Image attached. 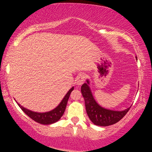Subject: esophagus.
I'll use <instances>...</instances> for the list:
<instances>
[{
    "label": "esophagus",
    "mask_w": 152,
    "mask_h": 152,
    "mask_svg": "<svg viewBox=\"0 0 152 152\" xmlns=\"http://www.w3.org/2000/svg\"><path fill=\"white\" fill-rule=\"evenodd\" d=\"M85 80H86V77H85L84 75L83 74H80L76 76V80H75V83H76V84L78 85V86H81V85H82L84 83Z\"/></svg>",
    "instance_id": "34e87169"
}]
</instances>
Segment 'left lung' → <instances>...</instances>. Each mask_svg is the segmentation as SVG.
<instances>
[{
	"instance_id": "obj_1",
	"label": "left lung",
	"mask_w": 152,
	"mask_h": 152,
	"mask_svg": "<svg viewBox=\"0 0 152 152\" xmlns=\"http://www.w3.org/2000/svg\"><path fill=\"white\" fill-rule=\"evenodd\" d=\"M87 83H84L81 86V94L85 101L86 113L88 117L94 124L101 126H107L114 124L119 121L130 108L124 111H113L104 109L99 106L92 95L91 91L88 86L89 81L87 80Z\"/></svg>"
}]
</instances>
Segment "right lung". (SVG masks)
I'll return each mask as SVG.
<instances>
[{
  "label": "right lung",
  "instance_id": "1",
  "mask_svg": "<svg viewBox=\"0 0 152 152\" xmlns=\"http://www.w3.org/2000/svg\"><path fill=\"white\" fill-rule=\"evenodd\" d=\"M74 87H72V88L68 91V93L66 94L64 98L63 99L61 102L58 104V106H57L56 108L51 110V111H48V112H35V111H31V110H28L26 109V108L23 107V106H20L18 103H17V104H18V105L20 106V109L23 110V111L26 115H28L31 118L34 120L35 121L38 122V123L39 124H53L55 123V122L58 121L61 118V117L63 116L64 111H65L68 100H69V96H70V94L71 93V91L74 90Z\"/></svg>",
  "mask_w": 152,
  "mask_h": 152
}]
</instances>
